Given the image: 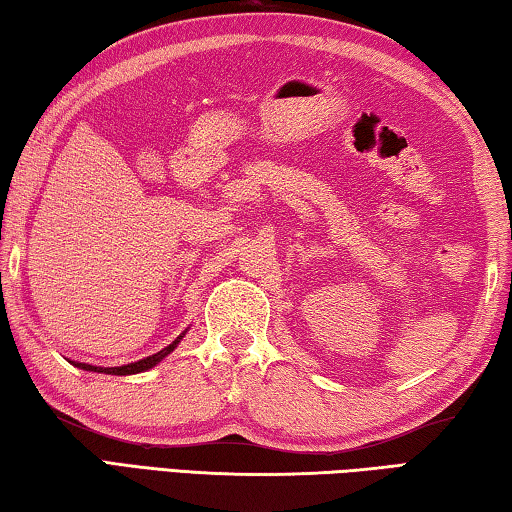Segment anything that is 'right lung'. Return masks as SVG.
Segmentation results:
<instances>
[{
	"label": "right lung",
	"mask_w": 512,
	"mask_h": 512,
	"mask_svg": "<svg viewBox=\"0 0 512 512\" xmlns=\"http://www.w3.org/2000/svg\"><path fill=\"white\" fill-rule=\"evenodd\" d=\"M184 335H186V330L175 339L173 344H168L166 348H161L159 353L143 357V360H137V362L123 364V366H94V364H85V362H71V360L69 362L74 364V366H78V369H83V371H94V373H105V375H134V373H143V371L152 369V366H157L161 360H164V357H168L170 353H173L175 348H177V344L184 339Z\"/></svg>",
	"instance_id": "right-lung-1"
}]
</instances>
